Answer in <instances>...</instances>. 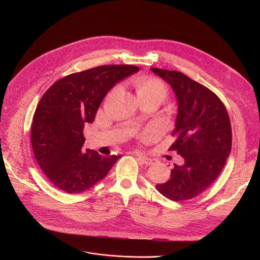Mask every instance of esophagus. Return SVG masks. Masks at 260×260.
Instances as JSON below:
<instances>
[{"instance_id":"obj_1","label":"esophagus","mask_w":260,"mask_h":260,"mask_svg":"<svg viewBox=\"0 0 260 260\" xmlns=\"http://www.w3.org/2000/svg\"><path fill=\"white\" fill-rule=\"evenodd\" d=\"M136 156H137V158L139 159V161H140V162H142L143 165L150 166V165H151V164H153V161H154V159H152V158L145 157V156H142V155H140V154H136Z\"/></svg>"}]
</instances>
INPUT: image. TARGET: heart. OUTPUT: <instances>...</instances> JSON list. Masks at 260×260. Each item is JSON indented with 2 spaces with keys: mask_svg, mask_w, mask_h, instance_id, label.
I'll return each mask as SVG.
<instances>
[{
  "mask_svg": "<svg viewBox=\"0 0 260 260\" xmlns=\"http://www.w3.org/2000/svg\"><path fill=\"white\" fill-rule=\"evenodd\" d=\"M120 84H117L112 89V92L118 90ZM138 95L141 101L144 100H157L160 103L165 101L169 94V89L164 81L156 77L145 76L137 81Z\"/></svg>",
  "mask_w": 260,
  "mask_h": 260,
  "instance_id": "b5f03b06",
  "label": "heart"
}]
</instances>
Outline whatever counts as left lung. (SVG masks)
<instances>
[{
  "label": "left lung",
  "mask_w": 260,
  "mask_h": 260,
  "mask_svg": "<svg viewBox=\"0 0 260 260\" xmlns=\"http://www.w3.org/2000/svg\"><path fill=\"white\" fill-rule=\"evenodd\" d=\"M151 71L176 94V139L169 150L184 159L183 165H174L169 181L155 187L169 200H191L214 183L231 153L233 135L228 110L212 90L183 73L157 68Z\"/></svg>",
  "instance_id": "1"
}]
</instances>
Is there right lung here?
<instances>
[{
    "mask_svg": "<svg viewBox=\"0 0 260 260\" xmlns=\"http://www.w3.org/2000/svg\"><path fill=\"white\" fill-rule=\"evenodd\" d=\"M132 64L100 66L57 80L41 98L31 123L32 151L47 179L58 189L80 193L104 179L120 155L83 150L84 124L116 83L139 72Z\"/></svg>",
    "mask_w": 260,
    "mask_h": 260,
    "instance_id": "1",
    "label": "right lung"
}]
</instances>
